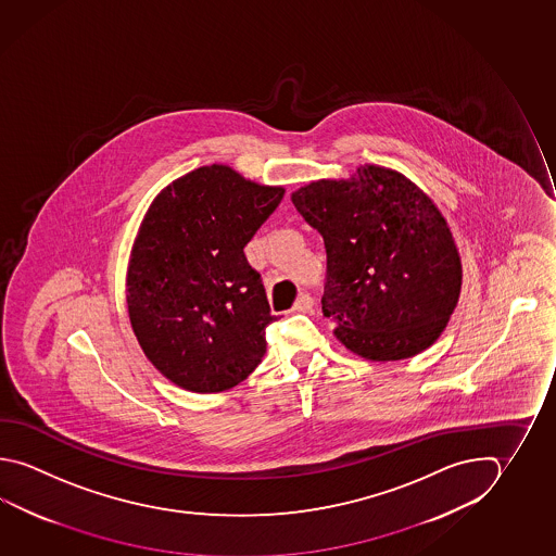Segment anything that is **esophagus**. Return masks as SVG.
Wrapping results in <instances>:
<instances>
[{
  "label": "esophagus",
  "mask_w": 556,
  "mask_h": 556,
  "mask_svg": "<svg viewBox=\"0 0 556 556\" xmlns=\"http://www.w3.org/2000/svg\"><path fill=\"white\" fill-rule=\"evenodd\" d=\"M313 306H315L313 296H311L308 293H303L301 296H299V299H296L293 311L294 313H311V311H313Z\"/></svg>",
  "instance_id": "1"
}]
</instances>
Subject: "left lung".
I'll use <instances>...</instances> for the list:
<instances>
[{
    "label": "left lung",
    "instance_id": "obj_1",
    "mask_svg": "<svg viewBox=\"0 0 556 556\" xmlns=\"http://www.w3.org/2000/svg\"><path fill=\"white\" fill-rule=\"evenodd\" d=\"M294 208L325 240V316L357 356H415L458 303L462 265L446 220L409 178L366 165L350 180H316Z\"/></svg>",
    "mask_w": 556,
    "mask_h": 556
}]
</instances>
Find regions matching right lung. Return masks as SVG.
<instances>
[{"instance_id":"obj_1","label":"right lung","mask_w":556,"mask_h":556,"mask_svg":"<svg viewBox=\"0 0 556 556\" xmlns=\"http://www.w3.org/2000/svg\"><path fill=\"white\" fill-rule=\"evenodd\" d=\"M283 194L210 165L175 180L147 212L127 311L146 356L178 388L218 393L262 364L277 316L243 248Z\"/></svg>"}]
</instances>
